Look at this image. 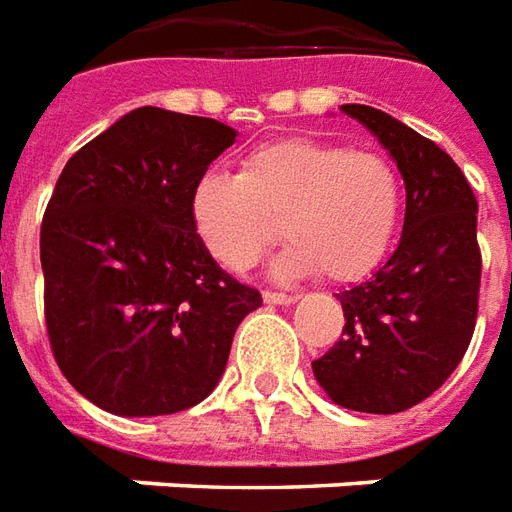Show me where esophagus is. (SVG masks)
<instances>
[{
	"instance_id": "1",
	"label": "esophagus",
	"mask_w": 512,
	"mask_h": 512,
	"mask_svg": "<svg viewBox=\"0 0 512 512\" xmlns=\"http://www.w3.org/2000/svg\"><path fill=\"white\" fill-rule=\"evenodd\" d=\"M264 303H275V306H286V303H295L297 295L292 292H275V289H264Z\"/></svg>"
}]
</instances>
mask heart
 <instances>
[{
    "mask_svg": "<svg viewBox=\"0 0 512 512\" xmlns=\"http://www.w3.org/2000/svg\"><path fill=\"white\" fill-rule=\"evenodd\" d=\"M402 215V181L378 151L286 137L242 157L237 173L206 170L192 184L195 234L217 262L245 273L278 239H295L286 275L353 284L389 253Z\"/></svg>",
    "mask_w": 512,
    "mask_h": 512,
    "instance_id": "b5f03b06",
    "label": "heart"
}]
</instances>
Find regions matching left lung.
Masks as SVG:
<instances>
[{"label":"left lung","mask_w":512,"mask_h":512,"mask_svg":"<svg viewBox=\"0 0 512 512\" xmlns=\"http://www.w3.org/2000/svg\"><path fill=\"white\" fill-rule=\"evenodd\" d=\"M389 148L405 179V226L391 259L344 289L342 339L314 361L336 405L400 413L441 389L477 325L482 253L477 198L444 148L386 112L344 104Z\"/></svg>","instance_id":"1"}]
</instances>
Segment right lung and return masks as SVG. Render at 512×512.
Wrapping results in <instances>:
<instances>
[{"label":"right lung","instance_id":"right-lung-1","mask_svg":"<svg viewBox=\"0 0 512 512\" xmlns=\"http://www.w3.org/2000/svg\"><path fill=\"white\" fill-rule=\"evenodd\" d=\"M237 132L140 107L82 146L41 223L43 311L65 380L118 416L206 400L237 325L262 306L212 259L190 217L192 184Z\"/></svg>","mask_w":512,"mask_h":512}]
</instances>
